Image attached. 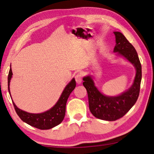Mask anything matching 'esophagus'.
Instances as JSON below:
<instances>
[{
  "label": "esophagus",
  "instance_id": "obj_1",
  "mask_svg": "<svg viewBox=\"0 0 154 154\" xmlns=\"http://www.w3.org/2000/svg\"><path fill=\"white\" fill-rule=\"evenodd\" d=\"M82 73H78L77 75H75V81H76V82L78 84H80V83L82 82Z\"/></svg>",
  "mask_w": 154,
  "mask_h": 154
}]
</instances>
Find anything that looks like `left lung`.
<instances>
[{"label":"left lung","mask_w":154,"mask_h":154,"mask_svg":"<svg viewBox=\"0 0 154 154\" xmlns=\"http://www.w3.org/2000/svg\"><path fill=\"white\" fill-rule=\"evenodd\" d=\"M116 46L114 52L125 57L135 66L136 75L132 86L117 96L102 94L90 76L83 77V83L88 95L89 110L96 118L114 121L122 118L135 104L139 97L141 81V65L136 50L122 33L114 32Z\"/></svg>","instance_id":"left-lung-1"}]
</instances>
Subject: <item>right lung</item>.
Returning a JSON list of instances; mask_svg holds the SVG:
<instances>
[{
    "label": "right lung",
    "mask_w": 154,
    "mask_h": 154,
    "mask_svg": "<svg viewBox=\"0 0 154 154\" xmlns=\"http://www.w3.org/2000/svg\"><path fill=\"white\" fill-rule=\"evenodd\" d=\"M12 75V70L10 69L9 75H8V90H9L10 96L9 85ZM75 86H76V82L73 78L65 87L57 104L49 110L44 112L43 113L32 114L27 112L17 107L12 100L13 104L17 115L23 122L39 129H50L60 124L61 122L63 121L65 115L66 102H67L69 95L75 88Z\"/></svg>",
    "instance_id": "1"
}]
</instances>
